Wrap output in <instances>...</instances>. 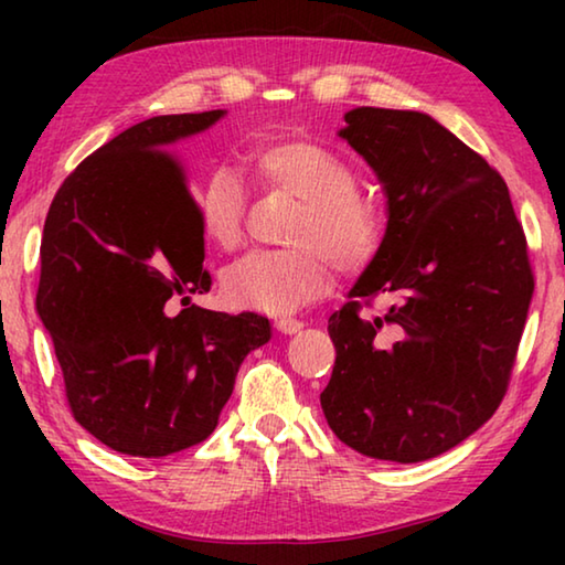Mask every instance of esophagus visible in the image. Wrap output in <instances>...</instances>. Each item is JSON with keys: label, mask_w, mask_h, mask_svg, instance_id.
<instances>
[{"label": "esophagus", "mask_w": 565, "mask_h": 565, "mask_svg": "<svg viewBox=\"0 0 565 565\" xmlns=\"http://www.w3.org/2000/svg\"><path fill=\"white\" fill-rule=\"evenodd\" d=\"M276 329H279L281 333H296L303 329V321L291 319V317H281V319H276Z\"/></svg>", "instance_id": "34e87169"}]
</instances>
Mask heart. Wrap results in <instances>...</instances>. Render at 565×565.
<instances>
[{
  "label": "heart",
  "mask_w": 565,
  "mask_h": 565,
  "mask_svg": "<svg viewBox=\"0 0 565 565\" xmlns=\"http://www.w3.org/2000/svg\"><path fill=\"white\" fill-rule=\"evenodd\" d=\"M248 169L264 189L299 199L289 228L291 248L248 252L222 274L228 303L264 313H291L329 289L331 259L343 271L371 262L384 234V214L359 194L347 159L303 134H274L248 149ZM189 204L202 234L218 248L242 242L246 189L238 171L216 167L191 186Z\"/></svg>",
  "instance_id": "1"
}]
</instances>
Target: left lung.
Instances as JSON below:
<instances>
[{"mask_svg": "<svg viewBox=\"0 0 565 565\" xmlns=\"http://www.w3.org/2000/svg\"><path fill=\"white\" fill-rule=\"evenodd\" d=\"M339 131L386 194V234L331 313L337 363L321 408L369 458L418 463L499 408L529 317L533 274L509 186L424 111L356 107ZM386 292L384 318L361 298Z\"/></svg>", "mask_w": 565, "mask_h": 565, "instance_id": "1", "label": "left lung"}]
</instances>
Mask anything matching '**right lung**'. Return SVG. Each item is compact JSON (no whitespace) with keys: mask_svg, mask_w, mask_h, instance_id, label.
Segmentation results:
<instances>
[{"mask_svg":"<svg viewBox=\"0 0 565 565\" xmlns=\"http://www.w3.org/2000/svg\"><path fill=\"white\" fill-rule=\"evenodd\" d=\"M224 114L134 124L64 179L46 214L36 311L76 424L119 454L161 458L204 441L246 353L271 339L259 313L191 301L212 276L179 149Z\"/></svg>","mask_w":565,"mask_h":565,"instance_id":"add662e5","label":"right lung"}]
</instances>
